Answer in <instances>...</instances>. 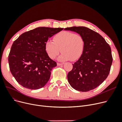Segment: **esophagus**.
<instances>
[{"mask_svg": "<svg viewBox=\"0 0 122 122\" xmlns=\"http://www.w3.org/2000/svg\"><path fill=\"white\" fill-rule=\"evenodd\" d=\"M63 64H64V63H57V65H58V66H60V65H63Z\"/></svg>", "mask_w": 122, "mask_h": 122, "instance_id": "1", "label": "esophagus"}]
</instances>
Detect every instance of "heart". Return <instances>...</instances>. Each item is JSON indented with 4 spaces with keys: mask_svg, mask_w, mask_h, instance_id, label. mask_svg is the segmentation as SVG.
<instances>
[{
    "mask_svg": "<svg viewBox=\"0 0 122 122\" xmlns=\"http://www.w3.org/2000/svg\"><path fill=\"white\" fill-rule=\"evenodd\" d=\"M53 42L47 41L45 43V50L48 56L54 59L61 50L60 61H76L82 56L85 46L83 36L71 31H62L56 34Z\"/></svg>",
    "mask_w": 122,
    "mask_h": 122,
    "instance_id": "obj_1",
    "label": "heart"
}]
</instances>
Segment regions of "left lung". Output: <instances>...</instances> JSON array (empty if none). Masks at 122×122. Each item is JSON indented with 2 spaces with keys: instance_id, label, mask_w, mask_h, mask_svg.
<instances>
[{
  "instance_id": "left-lung-1",
  "label": "left lung",
  "mask_w": 122,
  "mask_h": 122,
  "mask_svg": "<svg viewBox=\"0 0 122 122\" xmlns=\"http://www.w3.org/2000/svg\"><path fill=\"white\" fill-rule=\"evenodd\" d=\"M64 29L76 32L85 41L82 56L68 74V82L77 91L92 90L109 75L113 62L111 47L101 35L87 27L74 26Z\"/></svg>"
}]
</instances>
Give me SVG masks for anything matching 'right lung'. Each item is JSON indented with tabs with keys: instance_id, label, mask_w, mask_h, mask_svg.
<instances>
[{
	"instance_id": "add662e5",
	"label": "right lung",
	"mask_w": 122,
	"mask_h": 122,
	"mask_svg": "<svg viewBox=\"0 0 122 122\" xmlns=\"http://www.w3.org/2000/svg\"><path fill=\"white\" fill-rule=\"evenodd\" d=\"M63 29L38 27L25 32L14 41L8 55L9 69L23 87L37 90L48 82L57 63L47 54L45 43Z\"/></svg>"
}]
</instances>
